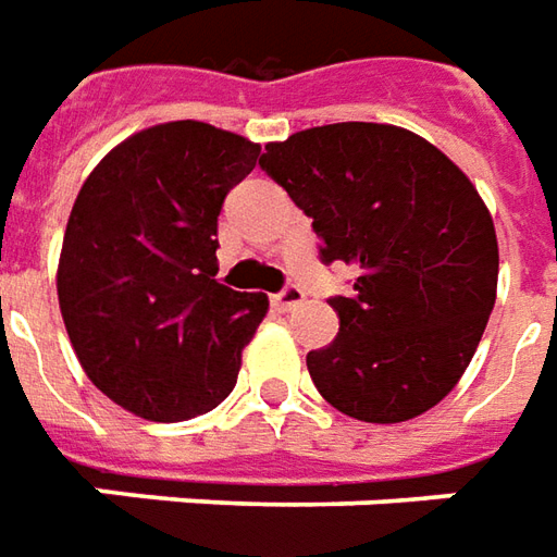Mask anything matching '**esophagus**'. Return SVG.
I'll use <instances>...</instances> for the list:
<instances>
[{
  "mask_svg": "<svg viewBox=\"0 0 557 557\" xmlns=\"http://www.w3.org/2000/svg\"><path fill=\"white\" fill-rule=\"evenodd\" d=\"M305 289L301 286H295V283H286L283 289L274 292L271 295V305L277 307V310H295L298 305H305Z\"/></svg>",
  "mask_w": 557,
  "mask_h": 557,
  "instance_id": "1",
  "label": "esophagus"
}]
</instances>
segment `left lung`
<instances>
[{
  "label": "left lung",
  "instance_id": "8db88e82",
  "mask_svg": "<svg viewBox=\"0 0 557 557\" xmlns=\"http://www.w3.org/2000/svg\"><path fill=\"white\" fill-rule=\"evenodd\" d=\"M259 165L313 220L319 259L352 262L329 305L332 344L307 352L319 395L361 422L441 404L473 359L497 292L495 223L465 171L383 123H332L268 144Z\"/></svg>",
  "mask_w": 557,
  "mask_h": 557
}]
</instances>
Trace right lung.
Masks as SVG:
<instances>
[{"label":"right lung","instance_id":"1","mask_svg":"<svg viewBox=\"0 0 557 557\" xmlns=\"http://www.w3.org/2000/svg\"><path fill=\"white\" fill-rule=\"evenodd\" d=\"M259 144L198 120L144 129L92 169L62 238L60 310L92 386L150 422L213 410L268 295L216 280L225 196Z\"/></svg>","mask_w":557,"mask_h":557}]
</instances>
